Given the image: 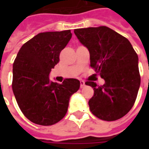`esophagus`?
<instances>
[{
    "mask_svg": "<svg viewBox=\"0 0 149 149\" xmlns=\"http://www.w3.org/2000/svg\"><path fill=\"white\" fill-rule=\"evenodd\" d=\"M80 83H81V88H82L84 87V85H85V83H84V81H80Z\"/></svg>",
    "mask_w": 149,
    "mask_h": 149,
    "instance_id": "esophagus-1",
    "label": "esophagus"
}]
</instances>
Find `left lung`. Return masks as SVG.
Instances as JSON below:
<instances>
[{"label":"left lung","instance_id":"8db88e82","mask_svg":"<svg viewBox=\"0 0 149 149\" xmlns=\"http://www.w3.org/2000/svg\"><path fill=\"white\" fill-rule=\"evenodd\" d=\"M74 33L89 52L90 66L104 80L101 86L85 83L94 90L90 111L106 121L121 118L133 106L141 85L137 54L127 38L106 26L77 29Z\"/></svg>","mask_w":149,"mask_h":149}]
</instances>
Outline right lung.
Listing matches in <instances>:
<instances>
[{
	"mask_svg": "<svg viewBox=\"0 0 149 149\" xmlns=\"http://www.w3.org/2000/svg\"><path fill=\"white\" fill-rule=\"evenodd\" d=\"M71 37L70 30L40 33L22 45L15 59L13 94L23 114L37 125H52L64 118L70 97L80 88L77 79L59 84L49 77Z\"/></svg>",
	"mask_w": 149,
	"mask_h": 149,
	"instance_id": "obj_1",
	"label": "right lung"
}]
</instances>
